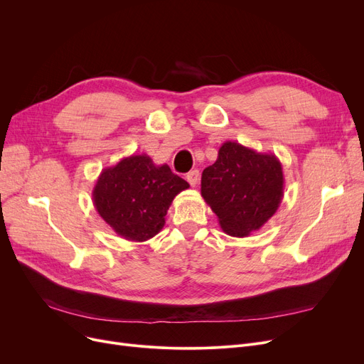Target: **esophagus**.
Instances as JSON below:
<instances>
[{"instance_id":"esophagus-1","label":"esophagus","mask_w":364,"mask_h":364,"mask_svg":"<svg viewBox=\"0 0 364 364\" xmlns=\"http://www.w3.org/2000/svg\"><path fill=\"white\" fill-rule=\"evenodd\" d=\"M186 178H187V181L190 183V186H192V187H196V186H198V183H199V180H200V172H199L198 169L190 171Z\"/></svg>"}]
</instances>
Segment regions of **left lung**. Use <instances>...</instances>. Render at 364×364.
Segmentation results:
<instances>
[{
    "label": "left lung",
    "instance_id": "left-lung-1",
    "mask_svg": "<svg viewBox=\"0 0 364 364\" xmlns=\"http://www.w3.org/2000/svg\"><path fill=\"white\" fill-rule=\"evenodd\" d=\"M283 184V168L273 153L225 141L217 161L202 172L200 195L227 235L245 237L276 214Z\"/></svg>",
    "mask_w": 364,
    "mask_h": 364
}]
</instances>
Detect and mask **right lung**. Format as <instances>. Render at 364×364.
<instances>
[{"label":"right lung","mask_w":364,"mask_h":364,"mask_svg":"<svg viewBox=\"0 0 364 364\" xmlns=\"http://www.w3.org/2000/svg\"><path fill=\"white\" fill-rule=\"evenodd\" d=\"M188 183L147 155H131L105 168L92 188L99 215L125 240L146 242L165 225L174 198Z\"/></svg>","instance_id":"right-lung-1"}]
</instances>
